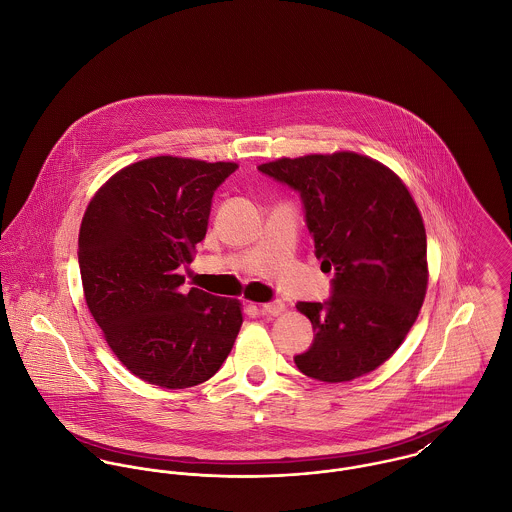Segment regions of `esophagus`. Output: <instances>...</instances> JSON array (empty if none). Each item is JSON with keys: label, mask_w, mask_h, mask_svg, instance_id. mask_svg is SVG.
<instances>
[{"label": "esophagus", "mask_w": 512, "mask_h": 512, "mask_svg": "<svg viewBox=\"0 0 512 512\" xmlns=\"http://www.w3.org/2000/svg\"><path fill=\"white\" fill-rule=\"evenodd\" d=\"M262 311L270 313V315H280L286 311V303L284 301H270V303H262Z\"/></svg>", "instance_id": "esophagus-1"}]
</instances>
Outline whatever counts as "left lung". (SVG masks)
I'll use <instances>...</instances> for the list:
<instances>
[{"mask_svg":"<svg viewBox=\"0 0 512 512\" xmlns=\"http://www.w3.org/2000/svg\"><path fill=\"white\" fill-rule=\"evenodd\" d=\"M258 169L299 191L321 270L335 272L329 301L295 305L315 331L295 365L331 384L365 376L404 343L428 290L414 197L390 167L355 151L280 157Z\"/></svg>","mask_w":512,"mask_h":512,"instance_id":"8db88e82","label":"left lung"}]
</instances>
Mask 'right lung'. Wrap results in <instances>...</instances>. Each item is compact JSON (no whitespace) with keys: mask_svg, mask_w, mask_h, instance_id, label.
Here are the masks:
<instances>
[{"mask_svg":"<svg viewBox=\"0 0 512 512\" xmlns=\"http://www.w3.org/2000/svg\"><path fill=\"white\" fill-rule=\"evenodd\" d=\"M234 161L157 155L126 165L90 199L78 232L84 299L132 374L161 388H191L226 361L242 303L179 288L205 238L211 199Z\"/></svg>","mask_w":512,"mask_h":512,"instance_id":"add662e5","label":"right lung"}]
</instances>
